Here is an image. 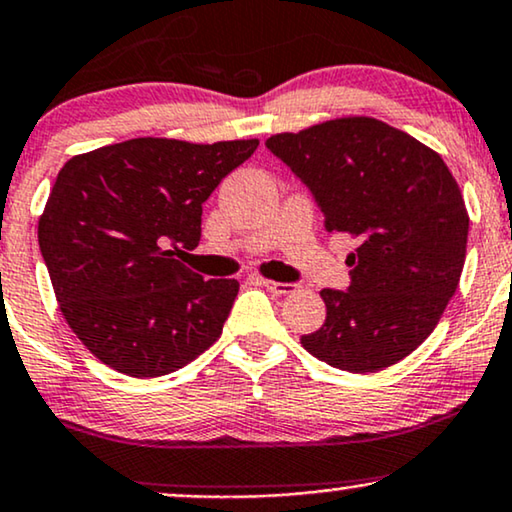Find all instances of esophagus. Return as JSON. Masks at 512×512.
<instances>
[{
	"instance_id": "esophagus-1",
	"label": "esophagus",
	"mask_w": 512,
	"mask_h": 512,
	"mask_svg": "<svg viewBox=\"0 0 512 512\" xmlns=\"http://www.w3.org/2000/svg\"><path fill=\"white\" fill-rule=\"evenodd\" d=\"M261 284L270 291V294H275V296H287V294H294V291H296V284H289V282L261 280Z\"/></svg>"
}]
</instances>
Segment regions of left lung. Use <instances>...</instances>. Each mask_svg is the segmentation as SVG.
I'll return each mask as SVG.
<instances>
[{"label": "left lung", "instance_id": "left-lung-1", "mask_svg": "<svg viewBox=\"0 0 512 512\" xmlns=\"http://www.w3.org/2000/svg\"><path fill=\"white\" fill-rule=\"evenodd\" d=\"M265 145L308 185L327 230L357 242L348 291H320L327 320L303 348L353 374L393 367L433 334L459 287L470 223L459 183L433 148L374 117Z\"/></svg>", "mask_w": 512, "mask_h": 512}]
</instances>
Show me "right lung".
<instances>
[{
    "label": "right lung",
    "instance_id": "1",
    "mask_svg": "<svg viewBox=\"0 0 512 512\" xmlns=\"http://www.w3.org/2000/svg\"><path fill=\"white\" fill-rule=\"evenodd\" d=\"M256 148L148 136L65 162L37 237L58 308L91 355L155 378L218 341L240 282L204 280L174 256L197 247L202 204Z\"/></svg>",
    "mask_w": 512,
    "mask_h": 512
}]
</instances>
